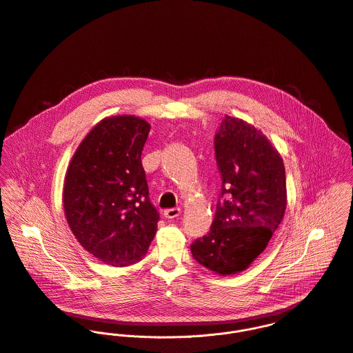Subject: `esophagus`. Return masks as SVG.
Masks as SVG:
<instances>
[{"instance_id": "esophagus-1", "label": "esophagus", "mask_w": 353, "mask_h": 353, "mask_svg": "<svg viewBox=\"0 0 353 353\" xmlns=\"http://www.w3.org/2000/svg\"><path fill=\"white\" fill-rule=\"evenodd\" d=\"M181 210L179 208H174V209H168L163 212V216L168 218V219H173V218H177L180 215Z\"/></svg>"}]
</instances>
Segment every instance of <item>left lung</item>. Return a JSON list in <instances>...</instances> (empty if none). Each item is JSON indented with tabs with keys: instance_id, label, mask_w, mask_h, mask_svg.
<instances>
[{
	"instance_id": "1",
	"label": "left lung",
	"mask_w": 353,
	"mask_h": 353,
	"mask_svg": "<svg viewBox=\"0 0 353 353\" xmlns=\"http://www.w3.org/2000/svg\"><path fill=\"white\" fill-rule=\"evenodd\" d=\"M222 179L210 232L191 244L192 256L214 273L245 270L281 223L286 181L281 155L248 123L225 116L214 137Z\"/></svg>"
}]
</instances>
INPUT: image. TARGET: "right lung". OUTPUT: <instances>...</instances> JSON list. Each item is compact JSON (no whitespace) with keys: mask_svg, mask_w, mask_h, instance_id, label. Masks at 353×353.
Segmentation results:
<instances>
[{"mask_svg":"<svg viewBox=\"0 0 353 353\" xmlns=\"http://www.w3.org/2000/svg\"><path fill=\"white\" fill-rule=\"evenodd\" d=\"M150 124L135 116L98 123L72 157L64 183V212L81 247L106 265L141 261L159 214L148 198L141 151Z\"/></svg>","mask_w":353,"mask_h":353,"instance_id":"add662e5","label":"right lung"}]
</instances>
